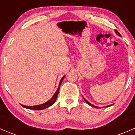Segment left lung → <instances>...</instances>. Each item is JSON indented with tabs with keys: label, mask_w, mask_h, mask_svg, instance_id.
Returning a JSON list of instances; mask_svg holds the SVG:
<instances>
[{
	"label": "left lung",
	"mask_w": 135,
	"mask_h": 135,
	"mask_svg": "<svg viewBox=\"0 0 135 135\" xmlns=\"http://www.w3.org/2000/svg\"><path fill=\"white\" fill-rule=\"evenodd\" d=\"M115 33H116L117 35H118V36H121V35H120V34H119V32H118V31H116V30H115ZM84 100H85V103H86L87 104H89V106H91V107H94V108H99V107H96V106H94L93 104H91V103H89V102H88V100H87L86 99H85V98H84ZM109 106H110H110H111V105H109ZM109 106H108V107H109Z\"/></svg>",
	"instance_id": "left-lung-1"
}]
</instances>
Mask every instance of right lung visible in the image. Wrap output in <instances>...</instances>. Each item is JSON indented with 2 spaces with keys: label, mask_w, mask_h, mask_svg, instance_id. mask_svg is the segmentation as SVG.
I'll list each match as a JSON object with an SVG mask.
<instances>
[{
  "label": "right lung",
  "mask_w": 135,
  "mask_h": 135,
  "mask_svg": "<svg viewBox=\"0 0 135 135\" xmlns=\"http://www.w3.org/2000/svg\"><path fill=\"white\" fill-rule=\"evenodd\" d=\"M65 76H64L63 77L61 78V81H60L59 84V87L57 88V90L56 91L55 93H54V96L51 97V99L50 100H49L48 101H47L46 103H44V104H40V105H36V106H32V107H28V106H25V105H23V104H21L23 107L25 108H28V109H31V110H44V109H46V108H48V107H51V105L55 103V100H56L57 97V95L59 94V88H60V85H61V83H62V80L63 78H65Z\"/></svg>",
  "instance_id": "right-lung-1"
}]
</instances>
